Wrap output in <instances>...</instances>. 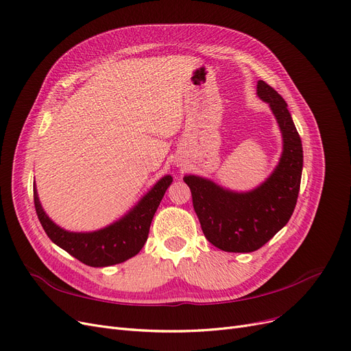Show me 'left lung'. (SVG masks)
Returning a JSON list of instances; mask_svg holds the SVG:
<instances>
[{"label":"left lung","mask_w":351,"mask_h":351,"mask_svg":"<svg viewBox=\"0 0 351 351\" xmlns=\"http://www.w3.org/2000/svg\"><path fill=\"white\" fill-rule=\"evenodd\" d=\"M282 134V156L274 173L252 191L234 193L197 176H186L194 212L206 239L224 252H254L281 230L295 208L302 173V144L287 102L268 83L258 82Z\"/></svg>","instance_id":"8db88e82"}]
</instances>
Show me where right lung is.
<instances>
[{"instance_id":"1","label":"right lung","mask_w":351,"mask_h":351,"mask_svg":"<svg viewBox=\"0 0 351 351\" xmlns=\"http://www.w3.org/2000/svg\"><path fill=\"white\" fill-rule=\"evenodd\" d=\"M173 183L171 176H164L138 204L118 221L108 228L76 233L67 232L53 223L38 202L34 184V206L38 220L53 243L64 249L67 254L93 268L117 265L135 256L148 239L149 226L156 215L165 190Z\"/></svg>"}]
</instances>
